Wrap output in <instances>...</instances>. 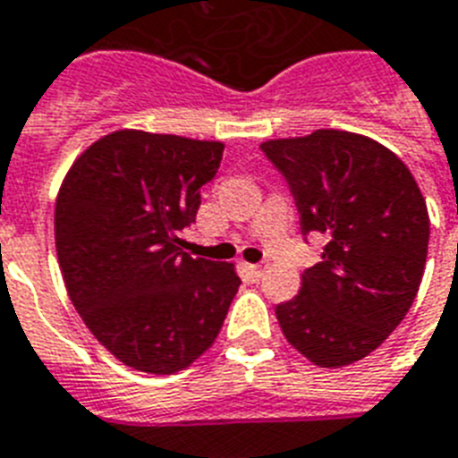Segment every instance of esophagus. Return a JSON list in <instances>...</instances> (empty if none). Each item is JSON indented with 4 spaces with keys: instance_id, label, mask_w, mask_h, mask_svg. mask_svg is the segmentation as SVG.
I'll return each instance as SVG.
<instances>
[{
    "instance_id": "esophagus-1",
    "label": "esophagus",
    "mask_w": 458,
    "mask_h": 458,
    "mask_svg": "<svg viewBox=\"0 0 458 458\" xmlns=\"http://www.w3.org/2000/svg\"><path fill=\"white\" fill-rule=\"evenodd\" d=\"M248 272H250L252 281H259V279H262V276H265L267 265H262V262H259V265H248Z\"/></svg>"
}]
</instances>
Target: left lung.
Returning <instances> with one entry per match:
<instances>
[{"instance_id":"left-lung-1","label":"left lung","mask_w":458,"mask_h":458,"mask_svg":"<svg viewBox=\"0 0 458 458\" xmlns=\"http://www.w3.org/2000/svg\"><path fill=\"white\" fill-rule=\"evenodd\" d=\"M259 148L288 182L302 236L327 241L298 295L276 305L281 331L317 367L364 360L400 327L423 279L430 219L414 174L354 131L317 130Z\"/></svg>"}]
</instances>
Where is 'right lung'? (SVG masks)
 I'll use <instances>...</instances> for the list:
<instances>
[{
  "label": "right lung",
  "mask_w": 458,
  "mask_h": 458,
  "mask_svg": "<svg viewBox=\"0 0 458 458\" xmlns=\"http://www.w3.org/2000/svg\"><path fill=\"white\" fill-rule=\"evenodd\" d=\"M225 144L118 130L80 156L54 212L65 288L101 345L146 374L199 360L225 324L233 265L182 250Z\"/></svg>",
  "instance_id": "obj_1"
}]
</instances>
